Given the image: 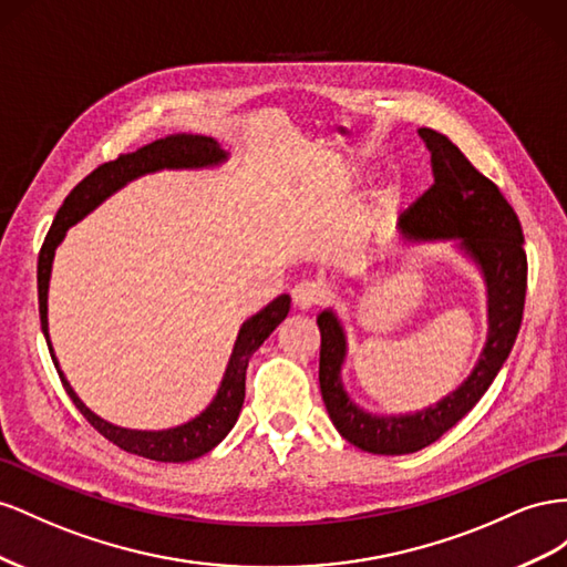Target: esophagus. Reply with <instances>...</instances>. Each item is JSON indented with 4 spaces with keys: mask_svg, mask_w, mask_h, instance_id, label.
I'll return each instance as SVG.
<instances>
[{
    "mask_svg": "<svg viewBox=\"0 0 567 567\" xmlns=\"http://www.w3.org/2000/svg\"><path fill=\"white\" fill-rule=\"evenodd\" d=\"M292 301L299 311H309L322 301V289L316 282H301L292 289Z\"/></svg>",
    "mask_w": 567,
    "mask_h": 567,
    "instance_id": "1",
    "label": "esophagus"
}]
</instances>
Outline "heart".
Listing matches in <instances>:
<instances>
[{"instance_id":"b5f03b06","label":"heart","mask_w":567,"mask_h":567,"mask_svg":"<svg viewBox=\"0 0 567 567\" xmlns=\"http://www.w3.org/2000/svg\"><path fill=\"white\" fill-rule=\"evenodd\" d=\"M353 175H361L359 168H353ZM401 199V185L394 181H386L378 192H375V199L373 206H370V218L373 223H380L384 218H390L394 214V208Z\"/></svg>"}]
</instances>
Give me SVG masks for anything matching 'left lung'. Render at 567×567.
Listing matches in <instances>:
<instances>
[{"label":"left lung","mask_w":567,"mask_h":567,"mask_svg":"<svg viewBox=\"0 0 567 567\" xmlns=\"http://www.w3.org/2000/svg\"><path fill=\"white\" fill-rule=\"evenodd\" d=\"M430 150L434 185L399 220V235L411 245L454 241L487 285V342L461 386L423 411L378 415L355 406L342 382L347 332L332 309L318 313L320 392L332 425L347 442L368 454L403 456L440 440L489 390L506 363L523 322L527 256L520 220L498 187L484 177L446 135L420 127Z\"/></svg>","instance_id":"1"}]
</instances>
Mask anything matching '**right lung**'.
<instances>
[{
	"instance_id": "right-lung-1",
	"label": "right lung",
	"mask_w": 567,
	"mask_h": 567,
	"mask_svg": "<svg viewBox=\"0 0 567 567\" xmlns=\"http://www.w3.org/2000/svg\"><path fill=\"white\" fill-rule=\"evenodd\" d=\"M225 152L214 137H199V135H171L164 140H156L147 147H142L131 154H121L116 161H109L100 168H94L83 183H78L73 192L61 204L59 214L52 223L50 233L44 237V245L38 258V297H40V322L42 332L50 347L52 361L56 365V373L66 386L69 396L78 406V411L87 417V423L104 434L109 442L121 446L127 454H135L142 458H152L161 463H185L208 454L214 446H218L225 434H228L245 403V380H247V365L254 351L261 347L270 332L280 326L289 313V295H280L264 306L256 316L241 322L237 332L235 347L230 353L228 368H225L223 380L212 403L192 420L183 425H175L168 430H127L109 423V420L92 413L80 396L73 392L71 382L61 373V365L56 361V353L52 349L50 339V320H47V299H50V278H52V264L56 247L66 237L69 228L78 220H83L92 214L96 206L106 202L111 194L123 189L127 183L137 181V177L156 173V171H197V168H214L228 161Z\"/></svg>"
}]
</instances>
